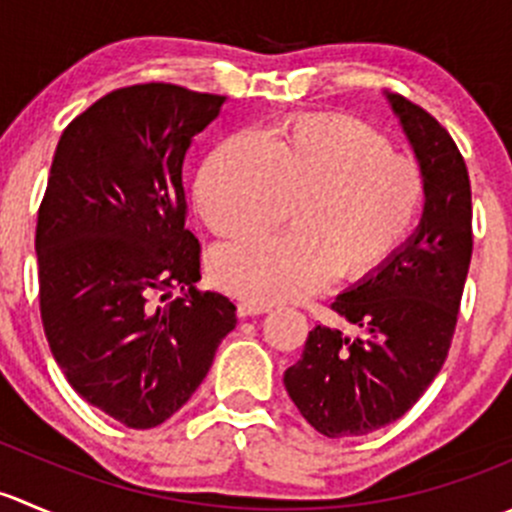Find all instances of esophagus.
Instances as JSON below:
<instances>
[{
  "instance_id": "obj_1",
  "label": "esophagus",
  "mask_w": 512,
  "mask_h": 512,
  "mask_svg": "<svg viewBox=\"0 0 512 512\" xmlns=\"http://www.w3.org/2000/svg\"><path fill=\"white\" fill-rule=\"evenodd\" d=\"M270 312V304L255 302V299H240L237 302V317H257V314Z\"/></svg>"
}]
</instances>
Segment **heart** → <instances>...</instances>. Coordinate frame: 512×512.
<instances>
[{
	"mask_svg": "<svg viewBox=\"0 0 512 512\" xmlns=\"http://www.w3.org/2000/svg\"><path fill=\"white\" fill-rule=\"evenodd\" d=\"M418 165L347 116H304L277 131L237 133L210 156L195 208L215 235L260 232L294 203L292 230L250 237L210 257L215 285L255 302L297 299L332 275L379 270L416 218Z\"/></svg>",
	"mask_w": 512,
	"mask_h": 512,
	"instance_id": "b5f03b06",
	"label": "heart"
}]
</instances>
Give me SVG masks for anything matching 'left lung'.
Listing matches in <instances>:
<instances>
[{"mask_svg":"<svg viewBox=\"0 0 512 512\" xmlns=\"http://www.w3.org/2000/svg\"><path fill=\"white\" fill-rule=\"evenodd\" d=\"M386 101L418 160L426 200L414 235L332 302L361 334L317 324L285 371L289 399L327 438L364 436L421 399L446 361L471 265L466 160L431 113L404 96Z\"/></svg>","mask_w":512,"mask_h":512,"instance_id":"obj_1","label":"left lung"}]
</instances>
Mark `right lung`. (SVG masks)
I'll return each instance as SVG.
<instances>
[{"mask_svg":"<svg viewBox=\"0 0 512 512\" xmlns=\"http://www.w3.org/2000/svg\"><path fill=\"white\" fill-rule=\"evenodd\" d=\"M223 103L173 84L111 91L51 160L36 223L46 342L76 394L128 428L173 416L237 324L230 299L195 289L185 227V153Z\"/></svg>","mask_w":512,"mask_h":512,"instance_id":"1","label":"right lung"}]
</instances>
